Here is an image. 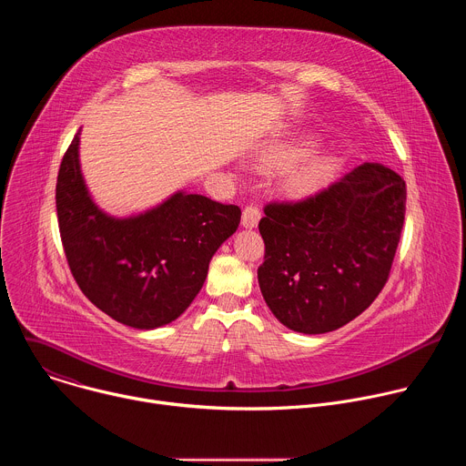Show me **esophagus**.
Segmentation results:
<instances>
[{
    "instance_id": "1",
    "label": "esophagus",
    "mask_w": 466,
    "mask_h": 466,
    "mask_svg": "<svg viewBox=\"0 0 466 466\" xmlns=\"http://www.w3.org/2000/svg\"><path fill=\"white\" fill-rule=\"evenodd\" d=\"M261 218V212L259 208L254 205V203H248L245 208H243V216H241V225L247 227V228H254L258 225Z\"/></svg>"
}]
</instances>
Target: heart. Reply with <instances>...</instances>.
<instances>
[{"label": "heart", "instance_id": "heart-1", "mask_svg": "<svg viewBox=\"0 0 466 466\" xmlns=\"http://www.w3.org/2000/svg\"><path fill=\"white\" fill-rule=\"evenodd\" d=\"M268 162H275V158H271ZM329 171H331V166L326 158H311V160L297 166L288 175V180H286L288 189L297 195L308 193V191L315 189L317 186H320L328 178Z\"/></svg>", "mask_w": 466, "mask_h": 466}]
</instances>
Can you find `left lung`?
I'll use <instances>...</instances> for the list:
<instances>
[{
    "mask_svg": "<svg viewBox=\"0 0 466 466\" xmlns=\"http://www.w3.org/2000/svg\"><path fill=\"white\" fill-rule=\"evenodd\" d=\"M406 197L400 175L363 164L299 201L265 205L258 282L273 315L302 334L361 315L389 280Z\"/></svg>",
    "mask_w": 466,
    "mask_h": 466,
    "instance_id": "8db88e82",
    "label": "left lung"
}]
</instances>
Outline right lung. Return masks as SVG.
<instances>
[{"label": "right lung", "mask_w": 466, "mask_h": 466, "mask_svg": "<svg viewBox=\"0 0 466 466\" xmlns=\"http://www.w3.org/2000/svg\"><path fill=\"white\" fill-rule=\"evenodd\" d=\"M55 201L77 286L108 317L140 329L184 313L207 280L212 256L241 219L239 207L195 193H177L138 218L105 216L83 182L79 132L62 157Z\"/></svg>", "instance_id": "right-lung-1"}]
</instances>
